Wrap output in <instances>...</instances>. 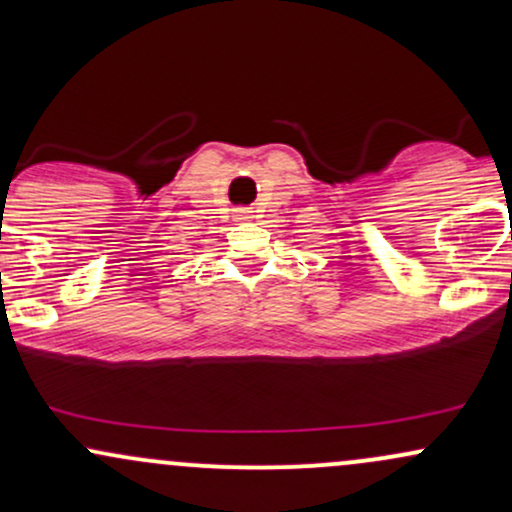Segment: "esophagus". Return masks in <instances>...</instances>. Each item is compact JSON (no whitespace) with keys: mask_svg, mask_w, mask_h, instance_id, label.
<instances>
[{"mask_svg":"<svg viewBox=\"0 0 512 512\" xmlns=\"http://www.w3.org/2000/svg\"><path fill=\"white\" fill-rule=\"evenodd\" d=\"M238 216H240V219H250V211L248 209H240Z\"/></svg>","mask_w":512,"mask_h":512,"instance_id":"1","label":"esophagus"}]
</instances>
